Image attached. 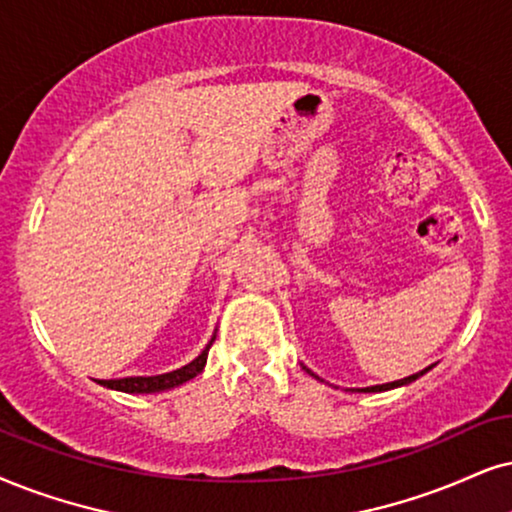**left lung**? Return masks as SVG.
<instances>
[{
	"label": "left lung",
	"instance_id": "8db88e82",
	"mask_svg": "<svg viewBox=\"0 0 512 512\" xmlns=\"http://www.w3.org/2000/svg\"><path fill=\"white\" fill-rule=\"evenodd\" d=\"M304 368V371H307V373H312V371H309V368L307 366H302ZM430 368L432 366H428V368H423V371H420V373H413V375H409V378H401V380H394V383H385V385H373V387H357V390H352V392H387V390H394V387H401V385H409V383H413V380H418L420 378V375H425V373H428L430 371ZM314 375V373H312ZM314 378L316 380H321L319 378V375H314Z\"/></svg>",
	"mask_w": 512,
	"mask_h": 512
}]
</instances>
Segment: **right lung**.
Masks as SVG:
<instances>
[{
  "instance_id": "add662e5",
  "label": "right lung",
  "mask_w": 512,
  "mask_h": 512,
  "mask_svg": "<svg viewBox=\"0 0 512 512\" xmlns=\"http://www.w3.org/2000/svg\"><path fill=\"white\" fill-rule=\"evenodd\" d=\"M217 333L212 335L208 345H205L203 352L198 354L196 359L189 361L186 366L177 368V371L163 373V375H134V378H120V380H96V383L108 387V390H118L127 394H155V392H167L174 390V387L189 383V380L196 378L198 373H203L205 364H208V352L215 342Z\"/></svg>"
}]
</instances>
